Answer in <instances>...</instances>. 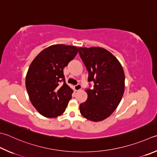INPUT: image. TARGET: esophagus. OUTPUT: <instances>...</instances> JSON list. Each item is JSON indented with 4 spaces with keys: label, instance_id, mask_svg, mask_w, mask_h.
Returning a JSON list of instances; mask_svg holds the SVG:
<instances>
[{
    "label": "esophagus",
    "instance_id": "obj_1",
    "mask_svg": "<svg viewBox=\"0 0 157 157\" xmlns=\"http://www.w3.org/2000/svg\"><path fill=\"white\" fill-rule=\"evenodd\" d=\"M81 88H82V86H81V84H77V85H75V90H76V91H78V90H81Z\"/></svg>",
    "mask_w": 157,
    "mask_h": 157
}]
</instances>
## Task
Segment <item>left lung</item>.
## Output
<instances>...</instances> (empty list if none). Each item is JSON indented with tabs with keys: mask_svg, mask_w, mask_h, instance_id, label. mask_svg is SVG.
I'll return each instance as SVG.
<instances>
[{
	"mask_svg": "<svg viewBox=\"0 0 157 157\" xmlns=\"http://www.w3.org/2000/svg\"><path fill=\"white\" fill-rule=\"evenodd\" d=\"M78 53L88 71L92 89H86L87 99L79 106L84 117L98 122L110 116L124 92V72L110 52L99 47L78 48Z\"/></svg>",
	"mask_w": 157,
	"mask_h": 157,
	"instance_id": "left-lung-1",
	"label": "left lung"
}]
</instances>
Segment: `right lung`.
<instances>
[{
	"label": "right lung",
	"instance_id": "obj_1",
	"mask_svg": "<svg viewBox=\"0 0 157 157\" xmlns=\"http://www.w3.org/2000/svg\"><path fill=\"white\" fill-rule=\"evenodd\" d=\"M76 46L56 44L43 50L32 61L26 76V88L32 105L47 117L66 110L73 90L66 82L63 68L74 59Z\"/></svg>",
	"mask_w": 157,
	"mask_h": 157
}]
</instances>
